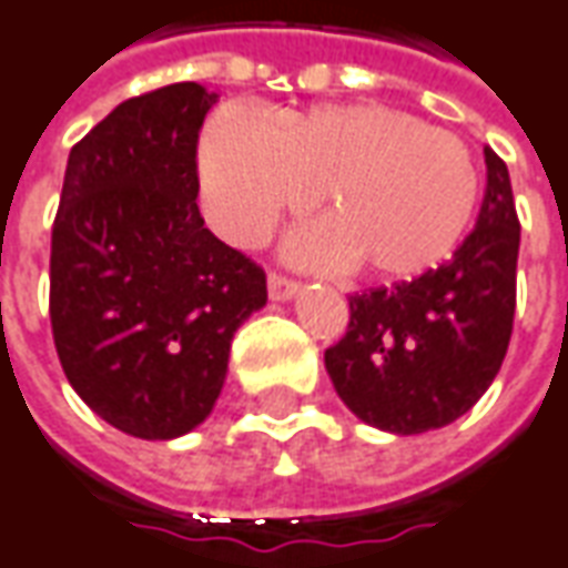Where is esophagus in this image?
I'll use <instances>...</instances> for the list:
<instances>
[{
  "mask_svg": "<svg viewBox=\"0 0 568 568\" xmlns=\"http://www.w3.org/2000/svg\"><path fill=\"white\" fill-rule=\"evenodd\" d=\"M296 293H300V284H296V281L277 275V272H268V296H272L275 303H287Z\"/></svg>",
  "mask_w": 568,
  "mask_h": 568,
  "instance_id": "34e87169",
  "label": "esophagus"
}]
</instances>
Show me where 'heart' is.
Masks as SVG:
<instances>
[{"label": "heart", "instance_id": "1", "mask_svg": "<svg viewBox=\"0 0 568 568\" xmlns=\"http://www.w3.org/2000/svg\"><path fill=\"white\" fill-rule=\"evenodd\" d=\"M206 219L222 237L253 244L277 216L315 201L324 222L291 234L303 265H349L377 281L436 268L467 234L479 166L467 144L381 101L284 111L265 126L222 108L197 148Z\"/></svg>", "mask_w": 568, "mask_h": 568}]
</instances>
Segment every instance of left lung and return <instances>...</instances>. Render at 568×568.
Masks as SVG:
<instances>
[{
    "label": "left lung",
    "mask_w": 568,
    "mask_h": 568,
    "mask_svg": "<svg viewBox=\"0 0 568 568\" xmlns=\"http://www.w3.org/2000/svg\"><path fill=\"white\" fill-rule=\"evenodd\" d=\"M486 197L455 256L414 281L349 296L324 367L346 408L396 436L439 429L483 398L514 334L519 219L507 163L486 148Z\"/></svg>",
    "instance_id": "left-lung-1"
}]
</instances>
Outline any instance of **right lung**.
Segmentation results:
<instances>
[{"instance_id":"1","label":"right lung","mask_w":568,"mask_h":568,"mask_svg":"<svg viewBox=\"0 0 568 568\" xmlns=\"http://www.w3.org/2000/svg\"><path fill=\"white\" fill-rule=\"evenodd\" d=\"M216 92L172 82L70 148L52 229L54 349L77 396L135 439L210 417L265 272L203 229L197 132Z\"/></svg>"}]
</instances>
